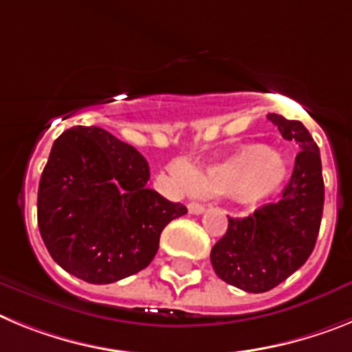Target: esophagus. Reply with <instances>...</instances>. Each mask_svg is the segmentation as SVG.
<instances>
[{
  "label": "esophagus",
  "mask_w": 352,
  "mask_h": 352,
  "mask_svg": "<svg viewBox=\"0 0 352 352\" xmlns=\"http://www.w3.org/2000/svg\"><path fill=\"white\" fill-rule=\"evenodd\" d=\"M189 212L191 214H201V212H206V207L201 206V204H198V201H191L188 206Z\"/></svg>",
  "instance_id": "esophagus-1"
}]
</instances>
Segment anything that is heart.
<instances>
[{
  "label": "heart",
  "mask_w": 352,
  "mask_h": 352,
  "mask_svg": "<svg viewBox=\"0 0 352 352\" xmlns=\"http://www.w3.org/2000/svg\"><path fill=\"white\" fill-rule=\"evenodd\" d=\"M289 179L285 157L264 143L239 146L219 163L195 173V191L209 197H230L243 207H256L278 195Z\"/></svg>",
  "instance_id": "heart-1"
}]
</instances>
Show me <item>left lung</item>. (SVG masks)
<instances>
[{"label": "left lung", "mask_w": 352, "mask_h": 352, "mask_svg": "<svg viewBox=\"0 0 352 352\" xmlns=\"http://www.w3.org/2000/svg\"><path fill=\"white\" fill-rule=\"evenodd\" d=\"M267 118L301 152L289 184L276 204L258 207L248 218H228V228L212 246L210 262L223 282L261 294L298 271L316 248L324 207L320 152L301 122L269 113Z\"/></svg>", "instance_id": "left-lung-1"}]
</instances>
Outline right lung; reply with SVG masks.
Returning <instances> with one entry per match:
<instances>
[{
	"label": "right lung",
	"instance_id": "right-lung-1",
	"mask_svg": "<svg viewBox=\"0 0 352 352\" xmlns=\"http://www.w3.org/2000/svg\"><path fill=\"white\" fill-rule=\"evenodd\" d=\"M148 163L100 127L76 125L53 143L36 218L49 255L88 283H113L151 264L161 232L188 212L146 188Z\"/></svg>",
	"mask_w": 352,
	"mask_h": 352
}]
</instances>
